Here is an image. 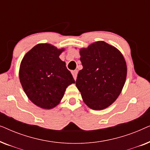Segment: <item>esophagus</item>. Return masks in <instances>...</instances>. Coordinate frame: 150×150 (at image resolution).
I'll list each match as a JSON object with an SVG mask.
<instances>
[{"mask_svg":"<svg viewBox=\"0 0 150 150\" xmlns=\"http://www.w3.org/2000/svg\"><path fill=\"white\" fill-rule=\"evenodd\" d=\"M71 74H72L74 79L75 80L76 79V78H77V74H78V71H77V70H74V71H71Z\"/></svg>","mask_w":150,"mask_h":150,"instance_id":"34e87169","label":"esophagus"}]
</instances>
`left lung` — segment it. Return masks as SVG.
<instances>
[{
	"label": "left lung",
	"mask_w": 150,
	"mask_h": 150,
	"mask_svg": "<svg viewBox=\"0 0 150 150\" xmlns=\"http://www.w3.org/2000/svg\"><path fill=\"white\" fill-rule=\"evenodd\" d=\"M80 54L83 68L76 85L90 108L104 109L115 101L124 87L126 61L117 49L102 41L81 49Z\"/></svg>",
	"instance_id": "obj_1"
}]
</instances>
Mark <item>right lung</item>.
Instances as JSON below:
<instances>
[{
  "mask_svg": "<svg viewBox=\"0 0 150 150\" xmlns=\"http://www.w3.org/2000/svg\"><path fill=\"white\" fill-rule=\"evenodd\" d=\"M64 49L40 44L26 53L20 63L19 77L24 92L39 107L50 109L64 96L75 81L59 55Z\"/></svg>",
  "mask_w": 150,
  "mask_h": 150,
  "instance_id": "add662e5",
  "label": "right lung"
}]
</instances>
